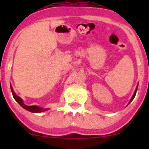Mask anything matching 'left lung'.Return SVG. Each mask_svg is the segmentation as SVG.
I'll use <instances>...</instances> for the list:
<instances>
[{
  "mask_svg": "<svg viewBox=\"0 0 149 149\" xmlns=\"http://www.w3.org/2000/svg\"><path fill=\"white\" fill-rule=\"evenodd\" d=\"M137 88H138V86H136V90H135V92H134V95H133V96H132V98H131V99L130 100V101H129V103H128V104L130 103H131V101H133V99H134V97H135V95H136V91H137Z\"/></svg>",
  "mask_w": 149,
  "mask_h": 149,
  "instance_id": "8db88e82",
  "label": "left lung"
}]
</instances>
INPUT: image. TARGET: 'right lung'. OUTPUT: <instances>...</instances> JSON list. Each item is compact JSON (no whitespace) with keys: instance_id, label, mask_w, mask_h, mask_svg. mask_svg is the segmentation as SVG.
<instances>
[{"instance_id":"right-lung-1","label":"right lung","mask_w":149,"mask_h":149,"mask_svg":"<svg viewBox=\"0 0 149 149\" xmlns=\"http://www.w3.org/2000/svg\"><path fill=\"white\" fill-rule=\"evenodd\" d=\"M10 87H11V91H12V93H13V98H15V101H16L24 109H25V110H28V111L30 112H32V113H41V112L45 111V110H48V109H44L42 108V107H38V106H27V105H25L24 104L22 98H21L20 97H18V96L17 95H15V93H14V91H13L12 86H10Z\"/></svg>"}]
</instances>
